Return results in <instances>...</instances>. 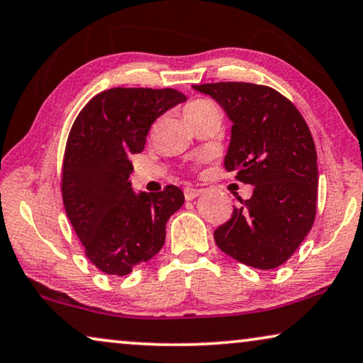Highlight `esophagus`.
I'll use <instances>...</instances> for the list:
<instances>
[{
  "label": "esophagus",
  "mask_w": 363,
  "mask_h": 363,
  "mask_svg": "<svg viewBox=\"0 0 363 363\" xmlns=\"http://www.w3.org/2000/svg\"><path fill=\"white\" fill-rule=\"evenodd\" d=\"M185 198L186 199H194V198H198L199 194L203 193V190H198V188H191V186H188V188H185Z\"/></svg>",
  "instance_id": "34e87169"
}]
</instances>
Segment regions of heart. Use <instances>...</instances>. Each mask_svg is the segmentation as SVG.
<instances>
[{"label": "heart", "instance_id": "1", "mask_svg": "<svg viewBox=\"0 0 363 363\" xmlns=\"http://www.w3.org/2000/svg\"><path fill=\"white\" fill-rule=\"evenodd\" d=\"M214 106V104L211 101H208V99H193V101H190L185 106V116H190V114H194V113H199L203 111V109L206 108H211Z\"/></svg>", "mask_w": 363, "mask_h": 363}]
</instances>
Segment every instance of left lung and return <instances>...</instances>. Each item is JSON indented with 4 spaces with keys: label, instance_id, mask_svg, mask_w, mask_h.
<instances>
[{
    "label": "left lung",
    "instance_id": "left-lung-1",
    "mask_svg": "<svg viewBox=\"0 0 363 363\" xmlns=\"http://www.w3.org/2000/svg\"><path fill=\"white\" fill-rule=\"evenodd\" d=\"M216 99L233 121L224 157L228 172L254 185L214 230L224 254L254 269H277L295 254L313 228L318 199V155L306 121L270 86L242 82L194 85Z\"/></svg>",
    "mask_w": 363,
    "mask_h": 363
}]
</instances>
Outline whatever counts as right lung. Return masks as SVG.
Returning <instances> with one entry per match:
<instances>
[{"label": "right lung", "mask_w": 363, "mask_h": 363, "mask_svg": "<svg viewBox=\"0 0 363 363\" xmlns=\"http://www.w3.org/2000/svg\"><path fill=\"white\" fill-rule=\"evenodd\" d=\"M186 101L173 88H111L93 96L68 134L62 198L85 254L108 275H128L159 254L167 220L185 203L169 185L135 193L129 157L144 150L154 121Z\"/></svg>", "instance_id": "right-lung-1"}]
</instances>
